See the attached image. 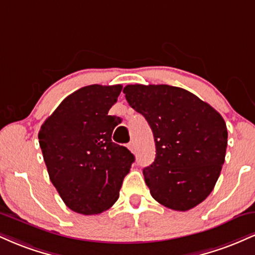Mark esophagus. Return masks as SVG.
<instances>
[{
    "label": "esophagus",
    "instance_id": "esophagus-1",
    "mask_svg": "<svg viewBox=\"0 0 255 255\" xmlns=\"http://www.w3.org/2000/svg\"><path fill=\"white\" fill-rule=\"evenodd\" d=\"M128 148H129V150L131 151V152H135V144H134V141H130L129 144H128Z\"/></svg>",
    "mask_w": 255,
    "mask_h": 255
}]
</instances>
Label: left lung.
<instances>
[{
	"instance_id": "8db88e82",
	"label": "left lung",
	"mask_w": 255,
	"mask_h": 255,
	"mask_svg": "<svg viewBox=\"0 0 255 255\" xmlns=\"http://www.w3.org/2000/svg\"><path fill=\"white\" fill-rule=\"evenodd\" d=\"M124 93L153 133L156 158L142 170L151 195L175 211L195 207L212 192L224 164L228 130L221 114L181 87L135 84Z\"/></svg>"
}]
</instances>
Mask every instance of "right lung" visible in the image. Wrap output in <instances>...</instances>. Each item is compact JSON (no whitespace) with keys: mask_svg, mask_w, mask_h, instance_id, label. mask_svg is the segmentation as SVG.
<instances>
[{"mask_svg":"<svg viewBox=\"0 0 255 255\" xmlns=\"http://www.w3.org/2000/svg\"><path fill=\"white\" fill-rule=\"evenodd\" d=\"M122 85H90L64 98L38 133L49 177L64 204L98 215L119 199L133 153L113 142L116 116L108 115Z\"/></svg>","mask_w":255,"mask_h":255,"instance_id":"add662e5","label":"right lung"}]
</instances>
